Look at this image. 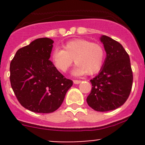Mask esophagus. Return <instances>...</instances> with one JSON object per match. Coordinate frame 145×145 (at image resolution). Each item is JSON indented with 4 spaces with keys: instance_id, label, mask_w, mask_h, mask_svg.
<instances>
[{
    "instance_id": "obj_1",
    "label": "esophagus",
    "mask_w": 145,
    "mask_h": 145,
    "mask_svg": "<svg viewBox=\"0 0 145 145\" xmlns=\"http://www.w3.org/2000/svg\"><path fill=\"white\" fill-rule=\"evenodd\" d=\"M81 82V81H80V80H74V84H79Z\"/></svg>"
}]
</instances>
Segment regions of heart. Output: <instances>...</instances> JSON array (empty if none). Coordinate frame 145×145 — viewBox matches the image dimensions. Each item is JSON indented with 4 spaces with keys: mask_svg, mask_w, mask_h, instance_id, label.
<instances>
[{
    "mask_svg": "<svg viewBox=\"0 0 145 145\" xmlns=\"http://www.w3.org/2000/svg\"><path fill=\"white\" fill-rule=\"evenodd\" d=\"M64 50L56 48L51 55L54 65L58 70L65 72L74 63L75 76L84 74L92 75L98 72L105 59V51L100 43H92L86 39H74L63 45Z\"/></svg>",
    "mask_w": 145,
    "mask_h": 145,
    "instance_id": "b5f03b06",
    "label": "heart"
}]
</instances>
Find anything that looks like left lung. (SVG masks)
Returning a JSON list of instances; mask_svg holds the SVG:
<instances>
[{"label":"left lung","mask_w":145,"mask_h":145,"mask_svg":"<svg viewBox=\"0 0 145 145\" xmlns=\"http://www.w3.org/2000/svg\"><path fill=\"white\" fill-rule=\"evenodd\" d=\"M106 53L100 72L90 80L92 90L86 101L97 112H108L122 106L129 97L133 86V71L128 54L121 43L102 36Z\"/></svg>","instance_id":"1"}]
</instances>
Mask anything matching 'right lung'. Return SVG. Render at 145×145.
Masks as SVG:
<instances>
[{"label":"right lung","mask_w":145,"mask_h":145,"mask_svg":"<svg viewBox=\"0 0 145 145\" xmlns=\"http://www.w3.org/2000/svg\"><path fill=\"white\" fill-rule=\"evenodd\" d=\"M54 43L40 38L16 52L10 67V83L22 106L35 113L56 111L73 81L49 60Z\"/></svg>","instance_id":"add662e5"}]
</instances>
